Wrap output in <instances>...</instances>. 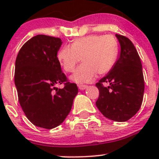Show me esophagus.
I'll return each instance as SVG.
<instances>
[{"mask_svg":"<svg viewBox=\"0 0 159 159\" xmlns=\"http://www.w3.org/2000/svg\"><path fill=\"white\" fill-rule=\"evenodd\" d=\"M87 88H88V86L87 85H84V84H79V85H78V89H79L80 90H81V91L86 89Z\"/></svg>","mask_w":159,"mask_h":159,"instance_id":"1","label":"esophagus"}]
</instances>
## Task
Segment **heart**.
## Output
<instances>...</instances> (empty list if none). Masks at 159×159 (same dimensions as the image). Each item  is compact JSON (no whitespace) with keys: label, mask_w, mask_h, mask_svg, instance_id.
<instances>
[{"label":"heart","mask_w":159,"mask_h":159,"mask_svg":"<svg viewBox=\"0 0 159 159\" xmlns=\"http://www.w3.org/2000/svg\"><path fill=\"white\" fill-rule=\"evenodd\" d=\"M118 54V44L113 36L94 34L77 38L71 46H63L57 58L67 72L73 71L82 58L83 64L70 76V80L84 84L92 82L97 74L104 75L110 72Z\"/></svg>","instance_id":"1"}]
</instances>
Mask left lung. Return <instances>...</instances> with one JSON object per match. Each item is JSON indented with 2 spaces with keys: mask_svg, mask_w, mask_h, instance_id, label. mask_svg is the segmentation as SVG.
Returning a JSON list of instances; mask_svg holds the SVG:
<instances>
[{
  "mask_svg": "<svg viewBox=\"0 0 159 159\" xmlns=\"http://www.w3.org/2000/svg\"><path fill=\"white\" fill-rule=\"evenodd\" d=\"M115 36L121 46L120 55L111 71L96 84L99 90L96 106L107 118L121 122L140 109L145 82L140 57L133 43L123 35ZM105 83L108 87L103 85Z\"/></svg>",
  "mask_w": 159,
  "mask_h": 159,
  "instance_id": "obj_1",
  "label": "left lung"
}]
</instances>
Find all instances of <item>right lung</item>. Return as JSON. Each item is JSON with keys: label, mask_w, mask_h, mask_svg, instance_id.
<instances>
[{"label": "right lung", "mask_w": 159, "mask_h": 159, "mask_svg": "<svg viewBox=\"0 0 159 159\" xmlns=\"http://www.w3.org/2000/svg\"><path fill=\"white\" fill-rule=\"evenodd\" d=\"M61 44L58 38L36 35L22 46L16 58L14 83L20 107L32 124L43 129H54L65 121L78 92L57 58ZM62 83L65 87L57 89Z\"/></svg>", "instance_id": "right-lung-1"}]
</instances>
